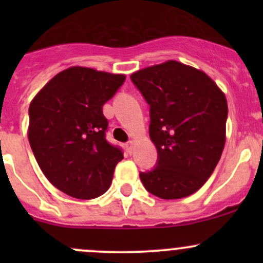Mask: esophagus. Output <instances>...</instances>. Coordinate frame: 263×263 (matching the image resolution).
<instances>
[{
  "label": "esophagus",
  "instance_id": "34e87169",
  "mask_svg": "<svg viewBox=\"0 0 263 263\" xmlns=\"http://www.w3.org/2000/svg\"><path fill=\"white\" fill-rule=\"evenodd\" d=\"M126 148H127V151H128V154H132V150H134V141L127 142Z\"/></svg>",
  "mask_w": 263,
  "mask_h": 263
}]
</instances>
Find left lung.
I'll return each instance as SVG.
<instances>
[{"label":"left lung","mask_w":263,"mask_h":263,"mask_svg":"<svg viewBox=\"0 0 263 263\" xmlns=\"http://www.w3.org/2000/svg\"><path fill=\"white\" fill-rule=\"evenodd\" d=\"M150 105L148 134L158 161L140 173L151 195L164 200L200 190L217 165L225 144V95L205 72L168 61L132 73Z\"/></svg>","instance_id":"left-lung-1"}]
</instances>
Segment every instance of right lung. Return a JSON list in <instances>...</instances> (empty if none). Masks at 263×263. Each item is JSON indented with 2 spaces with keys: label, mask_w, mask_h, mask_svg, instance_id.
<instances>
[{
  "label": "right lung",
  "mask_w": 263,
  "mask_h": 263,
  "mask_svg": "<svg viewBox=\"0 0 263 263\" xmlns=\"http://www.w3.org/2000/svg\"><path fill=\"white\" fill-rule=\"evenodd\" d=\"M126 76L71 67L57 73L29 107V142L47 179L71 197L91 200L109 188L123 159L105 139L103 105Z\"/></svg>",
  "instance_id": "right-lung-1"
}]
</instances>
